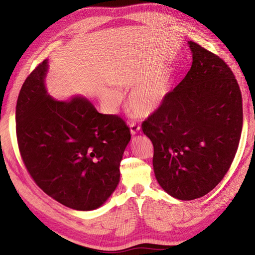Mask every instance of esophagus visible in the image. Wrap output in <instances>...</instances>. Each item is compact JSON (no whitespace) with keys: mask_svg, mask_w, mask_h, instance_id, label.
<instances>
[{"mask_svg":"<svg viewBox=\"0 0 255 255\" xmlns=\"http://www.w3.org/2000/svg\"><path fill=\"white\" fill-rule=\"evenodd\" d=\"M139 129H140V127L138 126L137 123H135V122L129 123V130H130V134H132V135L137 134L138 132H139Z\"/></svg>","mask_w":255,"mask_h":255,"instance_id":"1","label":"esophagus"}]
</instances>
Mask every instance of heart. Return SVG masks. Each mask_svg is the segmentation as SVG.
Returning a JSON list of instances; mask_svg holds the SVG:
<instances>
[{
  "mask_svg": "<svg viewBox=\"0 0 255 255\" xmlns=\"http://www.w3.org/2000/svg\"><path fill=\"white\" fill-rule=\"evenodd\" d=\"M170 90V80L167 74H157L136 86L128 96V106L134 113L148 116L155 112L163 104ZM115 101L118 100L117 94H111Z\"/></svg>",
  "mask_w": 255,
  "mask_h": 255,
  "instance_id": "b5f03b06",
  "label": "heart"
}]
</instances>
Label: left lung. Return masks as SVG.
I'll return each instance as SVG.
<instances>
[{"instance_id": "left-lung-1", "label": "left lung", "mask_w": 255, "mask_h": 255, "mask_svg": "<svg viewBox=\"0 0 255 255\" xmlns=\"http://www.w3.org/2000/svg\"><path fill=\"white\" fill-rule=\"evenodd\" d=\"M192 64L142 130L154 146L158 184L180 200L201 198L223 179L243 128V99L230 67L189 41Z\"/></svg>"}]
</instances>
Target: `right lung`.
Wrapping results in <instances>:
<instances>
[{
    "instance_id": "add662e5",
    "label": "right lung",
    "mask_w": 255,
    "mask_h": 255,
    "mask_svg": "<svg viewBox=\"0 0 255 255\" xmlns=\"http://www.w3.org/2000/svg\"><path fill=\"white\" fill-rule=\"evenodd\" d=\"M48 60L23 83L16 106L19 151L45 194L76 211L101 206L117 187L130 132L117 115L100 114L87 99L56 101L44 86Z\"/></svg>"
}]
</instances>
